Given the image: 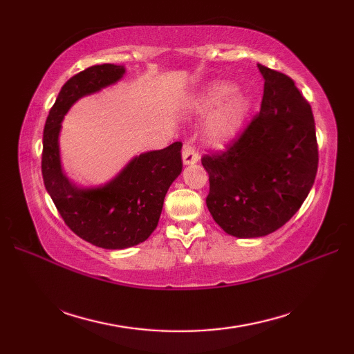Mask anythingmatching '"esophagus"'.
<instances>
[{
	"mask_svg": "<svg viewBox=\"0 0 354 354\" xmlns=\"http://www.w3.org/2000/svg\"><path fill=\"white\" fill-rule=\"evenodd\" d=\"M183 160H184V164H194V162L199 161L198 150H196V147L192 145V142H187V145L184 146Z\"/></svg>",
	"mask_w": 354,
	"mask_h": 354,
	"instance_id": "obj_1",
	"label": "esophagus"
}]
</instances>
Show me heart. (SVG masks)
I'll return each mask as SVG.
<instances>
[{
  "mask_svg": "<svg viewBox=\"0 0 354 354\" xmlns=\"http://www.w3.org/2000/svg\"><path fill=\"white\" fill-rule=\"evenodd\" d=\"M232 91V85L219 82L208 86L194 102L199 112H209L219 104L208 123L209 138L217 142L231 138L240 129L246 115L248 100L242 94Z\"/></svg>",
  "mask_w": 354,
  "mask_h": 354,
  "instance_id": "1",
  "label": "heart"
}]
</instances>
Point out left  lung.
I'll use <instances>...</instances> for the list:
<instances>
[{"label": "left lung", "mask_w": 354, "mask_h": 354, "mask_svg": "<svg viewBox=\"0 0 354 354\" xmlns=\"http://www.w3.org/2000/svg\"><path fill=\"white\" fill-rule=\"evenodd\" d=\"M265 79L260 111L223 150L202 156L207 207L236 237L281 228L309 194L318 170L312 108L284 73L259 64Z\"/></svg>", "instance_id": "obj_1"}]
</instances>
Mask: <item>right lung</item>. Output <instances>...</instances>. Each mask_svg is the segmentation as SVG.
Instances as JSON below:
<instances>
[{
    "label": "right lung",
    "mask_w": 354,
    "mask_h": 354,
    "mask_svg": "<svg viewBox=\"0 0 354 354\" xmlns=\"http://www.w3.org/2000/svg\"><path fill=\"white\" fill-rule=\"evenodd\" d=\"M124 66L93 65L65 82L44 126V185L74 234L104 250L135 246L152 234L160 221L165 193L183 170V142L142 153L104 187L82 190L62 175L57 135L71 104L123 76Z\"/></svg>",
    "instance_id": "obj_1"
}]
</instances>
